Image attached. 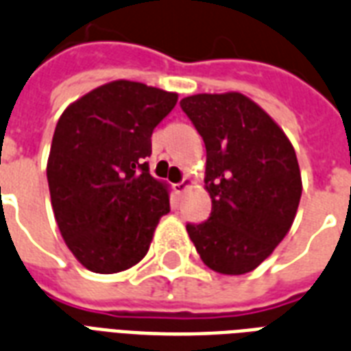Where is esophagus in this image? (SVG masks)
Listing matches in <instances>:
<instances>
[{
    "instance_id": "34e87169",
    "label": "esophagus",
    "mask_w": 351,
    "mask_h": 351,
    "mask_svg": "<svg viewBox=\"0 0 351 351\" xmlns=\"http://www.w3.org/2000/svg\"><path fill=\"white\" fill-rule=\"evenodd\" d=\"M189 186H191V180H189V178H184V180H180L178 184H175V191L178 195H182Z\"/></svg>"
}]
</instances>
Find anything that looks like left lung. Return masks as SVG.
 <instances>
[{"label":"left lung","instance_id":"8db88e82","mask_svg":"<svg viewBox=\"0 0 351 351\" xmlns=\"http://www.w3.org/2000/svg\"><path fill=\"white\" fill-rule=\"evenodd\" d=\"M206 145L211 213L187 234L200 259L221 274H245L287 235L302 197L296 152L258 104L237 92L180 101Z\"/></svg>","mask_w":351,"mask_h":351}]
</instances>
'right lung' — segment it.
Wrapping results in <instances>:
<instances>
[{"instance_id":"right-lung-1","label":"right lung","mask_w":351,"mask_h":351,"mask_svg":"<svg viewBox=\"0 0 351 351\" xmlns=\"http://www.w3.org/2000/svg\"><path fill=\"white\" fill-rule=\"evenodd\" d=\"M178 95L114 80L73 104L53 134L47 184L58 230L88 271L114 274L143 259L167 187L152 178L151 136Z\"/></svg>"}]
</instances>
